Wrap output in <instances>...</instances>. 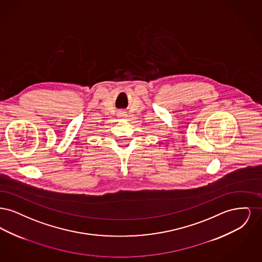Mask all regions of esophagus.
<instances>
[{"instance_id": "34e87169", "label": "esophagus", "mask_w": 262, "mask_h": 262, "mask_svg": "<svg viewBox=\"0 0 262 262\" xmlns=\"http://www.w3.org/2000/svg\"><path fill=\"white\" fill-rule=\"evenodd\" d=\"M119 115H120V117H123V116H124V115H125V113H120V114H119Z\"/></svg>"}]
</instances>
